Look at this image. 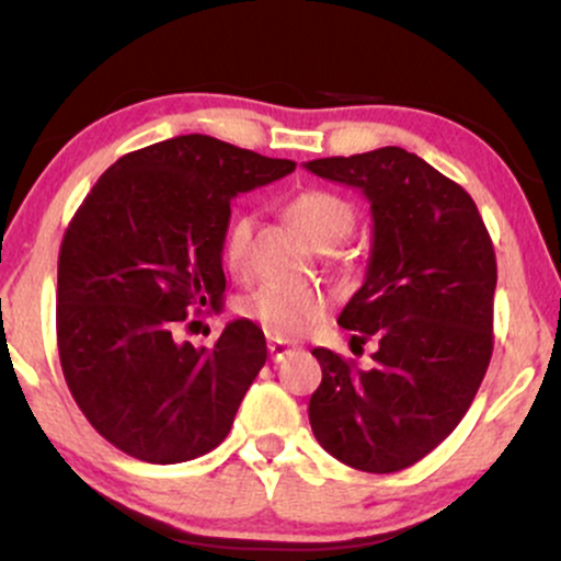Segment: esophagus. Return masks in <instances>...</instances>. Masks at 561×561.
Returning <instances> with one entry per match:
<instances>
[{"instance_id":"obj_1","label":"esophagus","mask_w":561,"mask_h":561,"mask_svg":"<svg viewBox=\"0 0 561 561\" xmlns=\"http://www.w3.org/2000/svg\"><path fill=\"white\" fill-rule=\"evenodd\" d=\"M293 351L295 345L285 343V340H268V356H272L274 362H282V358H287Z\"/></svg>"}]
</instances>
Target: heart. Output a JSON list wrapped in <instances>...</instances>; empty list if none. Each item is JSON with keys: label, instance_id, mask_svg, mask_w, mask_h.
<instances>
[{"label": "heart", "instance_id": "1", "mask_svg": "<svg viewBox=\"0 0 561 561\" xmlns=\"http://www.w3.org/2000/svg\"><path fill=\"white\" fill-rule=\"evenodd\" d=\"M289 221L295 229L317 248H332L351 234L356 214L345 197L327 190H302L285 205ZM250 234L253 218L248 214L234 216L229 221L221 240V259L229 272L240 274L248 268ZM240 317L255 321L263 332L279 340H295L311 330L327 313L324 293L300 282H263L237 300Z\"/></svg>", "mask_w": 561, "mask_h": 561}]
</instances>
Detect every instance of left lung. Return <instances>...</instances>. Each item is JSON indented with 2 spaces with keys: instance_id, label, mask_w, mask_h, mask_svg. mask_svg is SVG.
<instances>
[{
  "instance_id": "left-lung-1",
  "label": "left lung",
  "mask_w": 561,
  "mask_h": 561,
  "mask_svg": "<svg viewBox=\"0 0 561 561\" xmlns=\"http://www.w3.org/2000/svg\"><path fill=\"white\" fill-rule=\"evenodd\" d=\"M306 169L371 203L369 266L337 324L353 330L351 345L377 343L369 369L313 347L321 385L308 420L343 465L398 472L454 433L491 364V234L459 184L401 147L308 160Z\"/></svg>"
}]
</instances>
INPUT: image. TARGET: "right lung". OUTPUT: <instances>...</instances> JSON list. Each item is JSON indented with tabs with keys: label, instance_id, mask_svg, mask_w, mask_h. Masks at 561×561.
Returning <instances> with one entry per match:
<instances>
[{
	"label": "right lung",
	"instance_id": "obj_1",
	"mask_svg": "<svg viewBox=\"0 0 561 561\" xmlns=\"http://www.w3.org/2000/svg\"><path fill=\"white\" fill-rule=\"evenodd\" d=\"M295 171L229 141L186 134L118 158L70 218L57 259V351L89 424L134 459L179 465L229 435L266 364L250 319L214 347L173 337L221 306L231 199Z\"/></svg>",
	"mask_w": 561,
	"mask_h": 561
}]
</instances>
